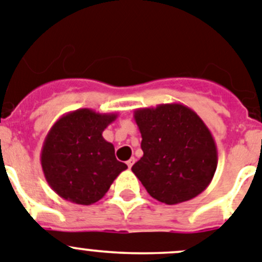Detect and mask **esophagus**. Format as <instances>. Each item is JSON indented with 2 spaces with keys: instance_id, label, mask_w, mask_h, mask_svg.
Wrapping results in <instances>:
<instances>
[{
  "instance_id": "esophagus-1",
  "label": "esophagus",
  "mask_w": 262,
  "mask_h": 262,
  "mask_svg": "<svg viewBox=\"0 0 262 262\" xmlns=\"http://www.w3.org/2000/svg\"><path fill=\"white\" fill-rule=\"evenodd\" d=\"M134 160H136V159H134V158H130V159H129L128 162H126V164H128L129 168H132V166H133V164H134Z\"/></svg>"
}]
</instances>
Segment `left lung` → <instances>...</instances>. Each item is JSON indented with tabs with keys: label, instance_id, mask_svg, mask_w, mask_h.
<instances>
[{
	"label": "left lung",
	"instance_id": "1",
	"mask_svg": "<svg viewBox=\"0 0 262 262\" xmlns=\"http://www.w3.org/2000/svg\"><path fill=\"white\" fill-rule=\"evenodd\" d=\"M143 155L132 167L152 199L167 205L189 201L211 183L218 164L213 134L181 103L138 108Z\"/></svg>",
	"mask_w": 262,
	"mask_h": 262
}]
</instances>
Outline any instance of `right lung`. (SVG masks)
<instances>
[{
	"label": "right lung",
	"mask_w": 262,
	"mask_h": 262,
	"mask_svg": "<svg viewBox=\"0 0 262 262\" xmlns=\"http://www.w3.org/2000/svg\"><path fill=\"white\" fill-rule=\"evenodd\" d=\"M116 117L117 114L79 108L61 116L49 129L40 163L47 183L61 199L78 205L95 204L128 168L116 159L114 145L102 136Z\"/></svg>",
	"instance_id": "add662e5"
}]
</instances>
